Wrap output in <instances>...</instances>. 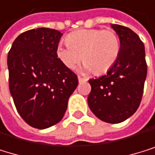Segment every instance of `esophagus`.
Returning <instances> with one entry per match:
<instances>
[{"instance_id":"1","label":"esophagus","mask_w":155,"mask_h":155,"mask_svg":"<svg viewBox=\"0 0 155 155\" xmlns=\"http://www.w3.org/2000/svg\"><path fill=\"white\" fill-rule=\"evenodd\" d=\"M87 79L83 78V77H81V76H78V81H79V83H84V82H87Z\"/></svg>"}]
</instances>
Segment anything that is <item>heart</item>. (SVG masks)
<instances>
[{"label": "heart", "mask_w": 155, "mask_h": 155, "mask_svg": "<svg viewBox=\"0 0 155 155\" xmlns=\"http://www.w3.org/2000/svg\"><path fill=\"white\" fill-rule=\"evenodd\" d=\"M67 46L59 44L56 56L66 68L73 70L81 59L84 70L97 75L107 72L120 52V41L117 35L110 30L82 29L66 38Z\"/></svg>", "instance_id": "obj_1"}]
</instances>
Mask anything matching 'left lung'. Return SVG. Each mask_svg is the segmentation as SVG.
<instances>
[{"label":"left lung","mask_w":155,"mask_h":155,"mask_svg":"<svg viewBox=\"0 0 155 155\" xmlns=\"http://www.w3.org/2000/svg\"><path fill=\"white\" fill-rule=\"evenodd\" d=\"M111 27L120 41V56L105 75L88 81L91 91L87 103L101 120L120 123L135 114L140 104L147 63L139 36L125 26L111 24Z\"/></svg>","instance_id":"8db88e82"}]
</instances>
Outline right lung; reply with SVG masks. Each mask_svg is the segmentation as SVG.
Returning a JSON list of instances; mask_svg holds the SVG:
<instances>
[{"instance_id":"add662e5","label":"right lung","mask_w":155,"mask_h":155,"mask_svg":"<svg viewBox=\"0 0 155 155\" xmlns=\"http://www.w3.org/2000/svg\"><path fill=\"white\" fill-rule=\"evenodd\" d=\"M59 31L38 28L20 34L8 52L9 89L18 114L34 128L46 129L63 119L77 75L56 56Z\"/></svg>"}]
</instances>
